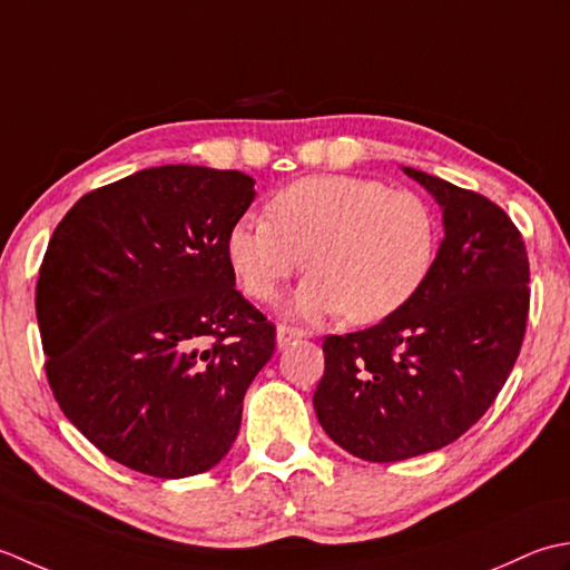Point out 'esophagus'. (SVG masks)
<instances>
[{
  "instance_id": "34e87169",
  "label": "esophagus",
  "mask_w": 570,
  "mask_h": 570,
  "mask_svg": "<svg viewBox=\"0 0 570 570\" xmlns=\"http://www.w3.org/2000/svg\"><path fill=\"white\" fill-rule=\"evenodd\" d=\"M307 336V332L305 330H299V327H287V324H281V327H277V346H287L289 342H297V340H305Z\"/></svg>"
}]
</instances>
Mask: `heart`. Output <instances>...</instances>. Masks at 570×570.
<instances>
[{"mask_svg":"<svg viewBox=\"0 0 570 570\" xmlns=\"http://www.w3.org/2000/svg\"><path fill=\"white\" fill-rule=\"evenodd\" d=\"M438 218L423 196L379 179L320 174L277 191L268 218L240 216L226 258L243 289L271 302L307 258L287 312L374 324L417 295L438 255Z\"/></svg>","mask_w":570,"mask_h":570,"instance_id":"b5f03b06","label":"heart"}]
</instances>
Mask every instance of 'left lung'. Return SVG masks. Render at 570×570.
Returning <instances> with one entry per match:
<instances>
[{
    "label": "left lung",
    "mask_w": 570,
    "mask_h": 570,
    "mask_svg": "<svg viewBox=\"0 0 570 570\" xmlns=\"http://www.w3.org/2000/svg\"><path fill=\"white\" fill-rule=\"evenodd\" d=\"M443 208L445 238L417 295L376 327L327 336L315 413L336 445L399 462L450 445L494 403L524 342L529 258L502 208L403 167Z\"/></svg>",
    "instance_id": "left-lung-1"
}]
</instances>
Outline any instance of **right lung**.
<instances>
[{
    "mask_svg": "<svg viewBox=\"0 0 570 570\" xmlns=\"http://www.w3.org/2000/svg\"><path fill=\"white\" fill-rule=\"evenodd\" d=\"M253 184L236 169H142L78 199L49 240L37 285L49 386L135 472L179 480L224 460L275 352L226 258Z\"/></svg>",
    "mask_w": 570,
    "mask_h": 570,
    "instance_id": "right-lung-1",
    "label": "right lung"
}]
</instances>
